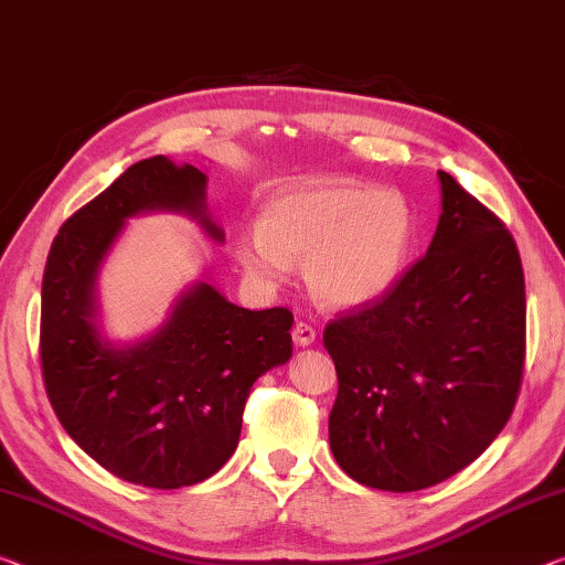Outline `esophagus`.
<instances>
[{"label":"esophagus","mask_w":565,"mask_h":565,"mask_svg":"<svg viewBox=\"0 0 565 565\" xmlns=\"http://www.w3.org/2000/svg\"><path fill=\"white\" fill-rule=\"evenodd\" d=\"M292 341H295V345H302V349H306V345L316 343V331H312L308 323H295L292 326Z\"/></svg>","instance_id":"esophagus-1"}]
</instances>
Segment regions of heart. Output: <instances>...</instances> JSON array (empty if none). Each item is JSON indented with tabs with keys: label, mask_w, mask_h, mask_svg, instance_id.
<instances>
[{
	"label": "heart",
	"mask_w": 565,
	"mask_h": 565,
	"mask_svg": "<svg viewBox=\"0 0 565 565\" xmlns=\"http://www.w3.org/2000/svg\"><path fill=\"white\" fill-rule=\"evenodd\" d=\"M416 216L402 192L359 179H316L267 199L259 224L234 237L242 270L259 288L288 280L302 263L320 306L351 310L394 290L409 265Z\"/></svg>",
	"instance_id": "heart-1"
}]
</instances>
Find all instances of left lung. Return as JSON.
I'll list each match as a JSON object with an SVG mask.
<instances>
[{
	"instance_id": "left-lung-1",
	"label": "left lung",
	"mask_w": 565,
	"mask_h": 565,
	"mask_svg": "<svg viewBox=\"0 0 565 565\" xmlns=\"http://www.w3.org/2000/svg\"><path fill=\"white\" fill-rule=\"evenodd\" d=\"M431 245L373 306L328 323L341 470L414 492L465 470L513 414L525 359V280L510 232L439 171Z\"/></svg>"
}]
</instances>
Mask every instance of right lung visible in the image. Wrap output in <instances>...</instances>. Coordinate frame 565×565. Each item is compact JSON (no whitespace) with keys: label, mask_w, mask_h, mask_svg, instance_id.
<instances>
[{"label":"right lung","mask_w":565,"mask_h":565,"mask_svg":"<svg viewBox=\"0 0 565 565\" xmlns=\"http://www.w3.org/2000/svg\"><path fill=\"white\" fill-rule=\"evenodd\" d=\"M153 212L186 216L224 242L196 167L169 156L128 167L52 242L40 359L52 409L85 455L126 482L177 490L212 477L234 455L249 388L290 361L292 312L234 306L204 273L156 331L113 343L100 328V267L126 222Z\"/></svg>","instance_id":"1"}]
</instances>
